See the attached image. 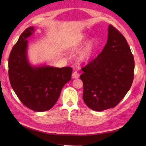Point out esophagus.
I'll return each mask as SVG.
<instances>
[{
	"mask_svg": "<svg viewBox=\"0 0 146 146\" xmlns=\"http://www.w3.org/2000/svg\"><path fill=\"white\" fill-rule=\"evenodd\" d=\"M72 77L75 79L78 78L80 77V73L78 72H77V71H75V72H73V73Z\"/></svg>",
	"mask_w": 146,
	"mask_h": 146,
	"instance_id": "esophagus-1",
	"label": "esophagus"
}]
</instances>
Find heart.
Listing matches in <instances>:
<instances>
[{
    "instance_id": "obj_1",
    "label": "heart",
    "mask_w": 146,
    "mask_h": 146,
    "mask_svg": "<svg viewBox=\"0 0 146 146\" xmlns=\"http://www.w3.org/2000/svg\"><path fill=\"white\" fill-rule=\"evenodd\" d=\"M88 36L86 35H81L78 38L73 40L68 45V49L74 50L80 47L85 41L87 39ZM96 42L94 39H90L85 42L82 48L80 49L76 56V60L78 63L82 64H86L90 62L92 58L93 54L95 51Z\"/></svg>"
}]
</instances>
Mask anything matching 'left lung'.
Masks as SVG:
<instances>
[{"label": "left lung", "instance_id": "1", "mask_svg": "<svg viewBox=\"0 0 146 146\" xmlns=\"http://www.w3.org/2000/svg\"><path fill=\"white\" fill-rule=\"evenodd\" d=\"M82 70L85 104L98 111L115 107L131 88L134 76V56L124 36L109 25L103 50Z\"/></svg>", "mask_w": 146, "mask_h": 146}]
</instances>
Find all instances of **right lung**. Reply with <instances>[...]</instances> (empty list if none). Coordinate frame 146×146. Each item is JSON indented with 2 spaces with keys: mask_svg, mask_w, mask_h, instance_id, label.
Here are the masks:
<instances>
[{
  "mask_svg": "<svg viewBox=\"0 0 146 146\" xmlns=\"http://www.w3.org/2000/svg\"><path fill=\"white\" fill-rule=\"evenodd\" d=\"M34 32V27L27 28L12 48L9 57V77L22 103L34 111H44L56 103L62 88L71 79L73 70L68 66L31 64L27 58V39Z\"/></svg>",
  "mask_w": 146,
  "mask_h": 146,
  "instance_id": "add662e5",
  "label": "right lung"
}]
</instances>
